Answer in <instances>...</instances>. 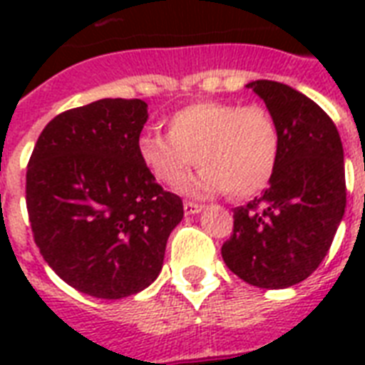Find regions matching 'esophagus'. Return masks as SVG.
<instances>
[{"instance_id": "1", "label": "esophagus", "mask_w": 365, "mask_h": 365, "mask_svg": "<svg viewBox=\"0 0 365 365\" xmlns=\"http://www.w3.org/2000/svg\"><path fill=\"white\" fill-rule=\"evenodd\" d=\"M202 208H205V206L197 205V202H183V212H185L187 216L199 214V212H202Z\"/></svg>"}]
</instances>
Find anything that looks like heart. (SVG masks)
<instances>
[{"instance_id": "b5f03b06", "label": "heart", "mask_w": 365, "mask_h": 365, "mask_svg": "<svg viewBox=\"0 0 365 365\" xmlns=\"http://www.w3.org/2000/svg\"><path fill=\"white\" fill-rule=\"evenodd\" d=\"M168 134L145 130L138 157L155 180L176 187L197 163L202 170L187 185L199 197L231 193L246 199L265 189L280 155V132L261 106L195 102L166 119Z\"/></svg>"}]
</instances>
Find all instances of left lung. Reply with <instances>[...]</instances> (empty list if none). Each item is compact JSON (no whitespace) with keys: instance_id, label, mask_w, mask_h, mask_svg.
Segmentation results:
<instances>
[{"instance_id":"left-lung-1","label":"left lung","mask_w":365,"mask_h":365,"mask_svg":"<svg viewBox=\"0 0 365 365\" xmlns=\"http://www.w3.org/2000/svg\"><path fill=\"white\" fill-rule=\"evenodd\" d=\"M280 132L274 176L261 197L235 208L225 265L257 288L280 289L317 271L345 216L343 143L326 111L284 83L252 81Z\"/></svg>"}]
</instances>
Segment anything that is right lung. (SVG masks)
<instances>
[{
  "mask_svg": "<svg viewBox=\"0 0 365 365\" xmlns=\"http://www.w3.org/2000/svg\"><path fill=\"white\" fill-rule=\"evenodd\" d=\"M143 100L104 98L43 128L26 172V206L43 259L71 288L121 299L155 282L182 199L138 157Z\"/></svg>",
  "mask_w": 365,
  "mask_h": 365,
  "instance_id": "right-lung-1",
  "label": "right lung"
}]
</instances>
